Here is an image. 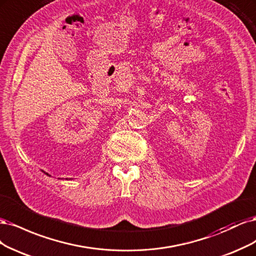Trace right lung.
Instances as JSON below:
<instances>
[{
	"label": "right lung",
	"mask_w": 256,
	"mask_h": 256,
	"mask_svg": "<svg viewBox=\"0 0 256 256\" xmlns=\"http://www.w3.org/2000/svg\"><path fill=\"white\" fill-rule=\"evenodd\" d=\"M46 174H48V173H46Z\"/></svg>",
	"instance_id": "1"
}]
</instances>
